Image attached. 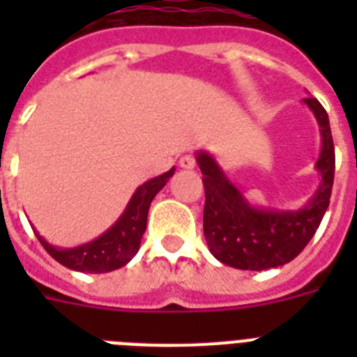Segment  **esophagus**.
Wrapping results in <instances>:
<instances>
[{"mask_svg":"<svg viewBox=\"0 0 357 357\" xmlns=\"http://www.w3.org/2000/svg\"><path fill=\"white\" fill-rule=\"evenodd\" d=\"M195 157H191V155H184V157H181V160H178V166H181V168H184V169H191V168H195Z\"/></svg>","mask_w":357,"mask_h":357,"instance_id":"34e87169","label":"esophagus"}]
</instances>
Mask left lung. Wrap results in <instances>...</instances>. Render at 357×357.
<instances>
[{"mask_svg": "<svg viewBox=\"0 0 357 357\" xmlns=\"http://www.w3.org/2000/svg\"><path fill=\"white\" fill-rule=\"evenodd\" d=\"M304 103L318 121L321 148L314 166L320 173V184L301 209L252 206L211 153L197 151L206 188L204 234L211 254L220 263L254 272L282 266L304 250L320 227L333 191L334 144L326 109L314 98H305Z\"/></svg>", "mask_w": 357, "mask_h": 357, "instance_id": "1", "label": "left lung"}]
</instances>
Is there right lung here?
Returning <instances> with one entry per match:
<instances>
[{
  "mask_svg": "<svg viewBox=\"0 0 357 357\" xmlns=\"http://www.w3.org/2000/svg\"><path fill=\"white\" fill-rule=\"evenodd\" d=\"M173 173H175V168L151 181H146L135 189V193L132 195L128 206L118 218V222L93 241L80 247L59 248L50 245L43 236H39L37 230L36 236L53 259L69 270L84 273H107L118 270L125 266L139 250L141 238L146 230V218L151 200L172 178Z\"/></svg>",
  "mask_w": 357,
  "mask_h": 357,
  "instance_id": "1",
  "label": "right lung"
}]
</instances>
